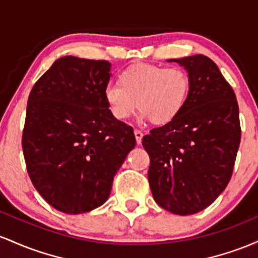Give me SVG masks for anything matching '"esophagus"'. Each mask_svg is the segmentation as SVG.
Returning a JSON list of instances; mask_svg holds the SVG:
<instances>
[{
    "instance_id": "1",
    "label": "esophagus",
    "mask_w": 258,
    "mask_h": 258,
    "mask_svg": "<svg viewBox=\"0 0 258 258\" xmlns=\"http://www.w3.org/2000/svg\"><path fill=\"white\" fill-rule=\"evenodd\" d=\"M134 134H135V139H137V143L140 145L141 140H143V137H144L143 132H141V130H139V129H135Z\"/></svg>"
}]
</instances>
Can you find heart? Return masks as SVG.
I'll return each instance as SVG.
<instances>
[{
    "instance_id": "heart-1",
    "label": "heart",
    "mask_w": 258,
    "mask_h": 258,
    "mask_svg": "<svg viewBox=\"0 0 258 258\" xmlns=\"http://www.w3.org/2000/svg\"><path fill=\"white\" fill-rule=\"evenodd\" d=\"M190 91V78L179 67L134 64L105 88V100L115 119H126L137 108L153 124H167L180 114Z\"/></svg>"
}]
</instances>
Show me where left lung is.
Masks as SVG:
<instances>
[{"mask_svg":"<svg viewBox=\"0 0 258 258\" xmlns=\"http://www.w3.org/2000/svg\"><path fill=\"white\" fill-rule=\"evenodd\" d=\"M186 69L190 91L180 114L143 138L153 199L175 215L210 206L229 183L240 145L235 92L204 54L169 59Z\"/></svg>","mask_w":258,"mask_h":258,"instance_id":"1","label":"left lung"}]
</instances>
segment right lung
I'll list each match as a JSON object with an SVG mask.
<instances>
[{
	"label": "right lung",
	"mask_w": 258,
	"mask_h": 258,
	"mask_svg": "<svg viewBox=\"0 0 258 258\" xmlns=\"http://www.w3.org/2000/svg\"><path fill=\"white\" fill-rule=\"evenodd\" d=\"M111 63L66 56L31 89L22 146L28 174L47 204L78 215L100 207L137 145L105 100Z\"/></svg>",
	"instance_id": "add662e5"
}]
</instances>
